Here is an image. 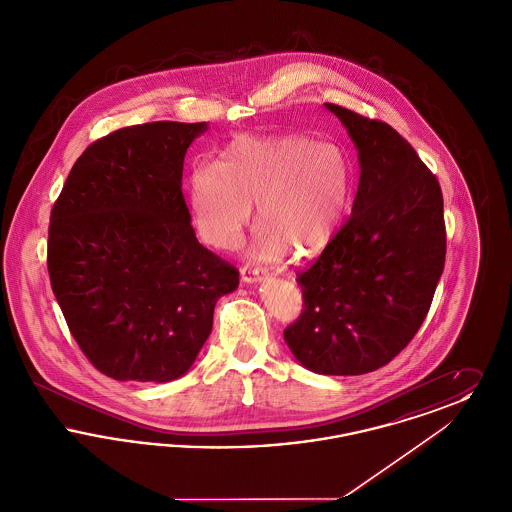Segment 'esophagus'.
I'll list each match as a JSON object with an SVG mask.
<instances>
[{
    "mask_svg": "<svg viewBox=\"0 0 512 512\" xmlns=\"http://www.w3.org/2000/svg\"><path fill=\"white\" fill-rule=\"evenodd\" d=\"M267 278V270L261 267H242V280L251 284V282H261Z\"/></svg>",
    "mask_w": 512,
    "mask_h": 512,
    "instance_id": "34e87169",
    "label": "esophagus"
}]
</instances>
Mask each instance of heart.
Listing matches in <instances>:
<instances>
[{
	"label": "heart",
	"mask_w": 512,
	"mask_h": 512,
	"mask_svg": "<svg viewBox=\"0 0 512 512\" xmlns=\"http://www.w3.org/2000/svg\"><path fill=\"white\" fill-rule=\"evenodd\" d=\"M351 188L345 149L307 136L236 138L219 165L199 163L190 176L201 238L234 249L257 203L253 253L267 261L286 249L307 255L324 244L347 209Z\"/></svg>",
	"instance_id": "b5f03b06"
}]
</instances>
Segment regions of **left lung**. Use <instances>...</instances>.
<instances>
[{
  "mask_svg": "<svg viewBox=\"0 0 512 512\" xmlns=\"http://www.w3.org/2000/svg\"><path fill=\"white\" fill-rule=\"evenodd\" d=\"M359 151L351 217L297 274L303 311L284 330L317 374L357 376L388 365L422 326L445 265L438 178L390 124L326 103Z\"/></svg>",
  "mask_w": 512,
  "mask_h": 512,
  "instance_id": "left-lung-1",
  "label": "left lung"
}]
</instances>
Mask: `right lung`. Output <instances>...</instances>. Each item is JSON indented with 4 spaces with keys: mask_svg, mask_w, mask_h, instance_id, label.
Listing matches in <instances>:
<instances>
[{
    "mask_svg": "<svg viewBox=\"0 0 512 512\" xmlns=\"http://www.w3.org/2000/svg\"><path fill=\"white\" fill-rule=\"evenodd\" d=\"M207 122L115 130L76 159L48 232L51 290L88 361L121 382H171L194 365L240 272L197 242L184 157Z\"/></svg>",
    "mask_w": 512,
    "mask_h": 512,
    "instance_id": "right-lung-1",
    "label": "right lung"
}]
</instances>
